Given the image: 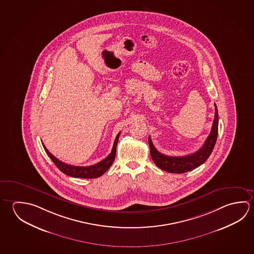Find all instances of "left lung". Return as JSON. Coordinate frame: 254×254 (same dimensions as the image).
<instances>
[{
	"instance_id": "obj_1",
	"label": "left lung",
	"mask_w": 254,
	"mask_h": 254,
	"mask_svg": "<svg viewBox=\"0 0 254 254\" xmlns=\"http://www.w3.org/2000/svg\"><path fill=\"white\" fill-rule=\"evenodd\" d=\"M214 105H215V117H214L211 131L203 143V145L200 147V150H198L194 153L187 156H181V157L164 155L160 153V151H158L151 142V137L149 136L148 141H149V146H150V154L157 167L169 173L182 174L190 171L191 169H196L204 163L213 151V148L218 137V108L216 103Z\"/></svg>"
}]
</instances>
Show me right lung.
<instances>
[{"label": "right lung", "mask_w": 254, "mask_h": 254, "mask_svg": "<svg viewBox=\"0 0 254 254\" xmlns=\"http://www.w3.org/2000/svg\"><path fill=\"white\" fill-rule=\"evenodd\" d=\"M120 134H121V132L117 134L116 139H115L114 143H113L112 152L104 160L100 161V162L96 163V164L86 166V167L73 166V165L64 163L63 161L58 160L56 157H54L46 149V147L44 145V143H43V146L45 148V151L47 153V155L49 156L50 159L54 161V163L56 165V167L65 175L72 177V178H96L101 177L102 175L105 173L108 169L111 168L113 161L115 160L117 144H118Z\"/></svg>", "instance_id": "right-lung-1"}]
</instances>
